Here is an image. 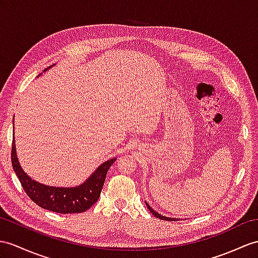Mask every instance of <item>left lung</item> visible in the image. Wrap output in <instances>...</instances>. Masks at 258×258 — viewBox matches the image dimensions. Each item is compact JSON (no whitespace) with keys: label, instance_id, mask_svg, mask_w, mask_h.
Listing matches in <instances>:
<instances>
[{"label":"left lung","instance_id":"8db88e82","mask_svg":"<svg viewBox=\"0 0 258 258\" xmlns=\"http://www.w3.org/2000/svg\"><path fill=\"white\" fill-rule=\"evenodd\" d=\"M146 205H147V207H148V209L151 211V213H152L153 216H155L156 218H159V219H162V220H166V221H175V220H178V219H176V218H168V217H165V216H162V215H160L159 212H156L154 209H152V207H150V205L146 202Z\"/></svg>","mask_w":258,"mask_h":258}]
</instances>
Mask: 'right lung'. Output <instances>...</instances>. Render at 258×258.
I'll list each match as a JSON object with an SVG mask.
<instances>
[{
    "label": "right lung",
    "mask_w": 258,
    "mask_h": 258,
    "mask_svg": "<svg viewBox=\"0 0 258 258\" xmlns=\"http://www.w3.org/2000/svg\"><path fill=\"white\" fill-rule=\"evenodd\" d=\"M51 67L47 68L45 72ZM115 161L116 158H112L102 163L90 177H87V179L78 186L53 187L38 183L24 172L16 154L14 137L12 144V165L25 192L41 208L58 213H80L90 209L98 200L106 174Z\"/></svg>",
    "instance_id": "obj_1"
}]
</instances>
